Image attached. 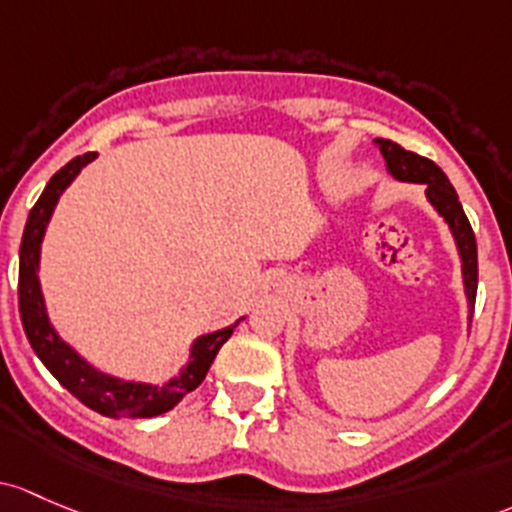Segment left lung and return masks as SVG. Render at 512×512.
I'll use <instances>...</instances> for the list:
<instances>
[{"label":"left lung","instance_id":"left-lung-1","mask_svg":"<svg viewBox=\"0 0 512 512\" xmlns=\"http://www.w3.org/2000/svg\"><path fill=\"white\" fill-rule=\"evenodd\" d=\"M375 147L383 154L387 171L400 181H414V184L427 186V198L437 211L444 215L449 228L454 230L456 245H459L461 260H464V282L469 304H476V287H478V252H476V235H473L469 218L461 208L459 196L454 186L449 184L444 171L434 164L432 159L419 157V154L407 152L392 139H375Z\"/></svg>","mask_w":512,"mask_h":512}]
</instances>
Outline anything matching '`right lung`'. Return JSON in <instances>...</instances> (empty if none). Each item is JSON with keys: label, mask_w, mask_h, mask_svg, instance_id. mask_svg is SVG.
Segmentation results:
<instances>
[{"label": "right lung", "mask_w": 512, "mask_h": 512, "mask_svg": "<svg viewBox=\"0 0 512 512\" xmlns=\"http://www.w3.org/2000/svg\"><path fill=\"white\" fill-rule=\"evenodd\" d=\"M98 154L88 152L83 157H75L68 161L63 169H58L51 176L43 193L31 208L29 220H26L24 235H21V250H19V314L21 326H24L26 338H29L31 348L39 355L41 363L51 370L53 378L58 380L73 397H78L85 407L105 414V417H157L161 412H169L181 397L196 390L206 378L208 368L218 355L220 346L233 336V328L228 326L223 331L208 333V336L198 338L193 343L191 363L181 373V378L171 380L164 387L142 385V383H125V380L110 378L102 375L95 368H90L78 353L71 351L61 338L56 336L51 324H48L46 309H43V297L39 287V250L43 240V230H46L48 218H51L53 206H56L58 196L63 193L71 181L78 176V171L85 164H90Z\"/></svg>", "instance_id": "right-lung-1"}]
</instances>
